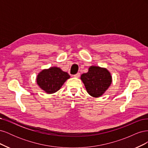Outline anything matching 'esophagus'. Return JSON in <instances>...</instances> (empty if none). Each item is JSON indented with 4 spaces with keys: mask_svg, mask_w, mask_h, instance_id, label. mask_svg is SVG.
<instances>
[{
    "mask_svg": "<svg viewBox=\"0 0 148 148\" xmlns=\"http://www.w3.org/2000/svg\"><path fill=\"white\" fill-rule=\"evenodd\" d=\"M80 76V73H77V74H75V75H73V77H77V78H78Z\"/></svg>",
    "mask_w": 148,
    "mask_h": 148,
    "instance_id": "esophagus-1",
    "label": "esophagus"
}]
</instances>
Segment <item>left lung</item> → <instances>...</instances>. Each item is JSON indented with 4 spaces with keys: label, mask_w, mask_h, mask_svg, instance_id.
Here are the masks:
<instances>
[{
    "label": "left lung",
    "mask_w": 148,
    "mask_h": 148,
    "mask_svg": "<svg viewBox=\"0 0 148 148\" xmlns=\"http://www.w3.org/2000/svg\"><path fill=\"white\" fill-rule=\"evenodd\" d=\"M86 91L89 95L98 97L101 96L109 88L112 83V77L106 69L91 66L87 73L81 76Z\"/></svg>",
    "instance_id": "left-lung-1"
}]
</instances>
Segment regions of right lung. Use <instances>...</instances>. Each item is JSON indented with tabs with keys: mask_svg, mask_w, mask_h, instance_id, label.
Segmentation results:
<instances>
[{
	"mask_svg": "<svg viewBox=\"0 0 148 148\" xmlns=\"http://www.w3.org/2000/svg\"><path fill=\"white\" fill-rule=\"evenodd\" d=\"M70 78L68 73L58 67H51L42 70L37 77V84L42 90L48 94L59 91L67 79Z\"/></svg>",
	"mask_w": 148,
	"mask_h": 148,
	"instance_id": "obj_1",
	"label": "right lung"
}]
</instances>
